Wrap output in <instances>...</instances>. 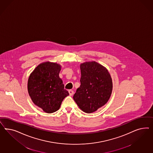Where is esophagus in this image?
<instances>
[{
    "label": "esophagus",
    "instance_id": "1",
    "mask_svg": "<svg viewBox=\"0 0 153 153\" xmlns=\"http://www.w3.org/2000/svg\"><path fill=\"white\" fill-rule=\"evenodd\" d=\"M68 93H69L70 96H72V95H73V94H74V91L72 90H68Z\"/></svg>",
    "mask_w": 153,
    "mask_h": 153
}]
</instances>
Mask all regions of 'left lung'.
Returning <instances> with one entry per match:
<instances>
[{
  "label": "left lung",
  "mask_w": 153,
  "mask_h": 153,
  "mask_svg": "<svg viewBox=\"0 0 153 153\" xmlns=\"http://www.w3.org/2000/svg\"><path fill=\"white\" fill-rule=\"evenodd\" d=\"M81 85L74 95L79 108L91 113L105 105L111 95L112 80L108 70L97 62L80 65Z\"/></svg>",
  "instance_id": "1"
}]
</instances>
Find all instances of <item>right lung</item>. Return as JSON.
<instances>
[{"label":"right lung","instance_id":"right-lung-1","mask_svg":"<svg viewBox=\"0 0 153 153\" xmlns=\"http://www.w3.org/2000/svg\"><path fill=\"white\" fill-rule=\"evenodd\" d=\"M60 65L45 62L39 65L29 77L28 91L33 103L48 113L58 111L69 95L59 77Z\"/></svg>","mask_w":153,"mask_h":153}]
</instances>
